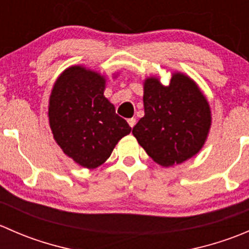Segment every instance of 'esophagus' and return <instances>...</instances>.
Returning a JSON list of instances; mask_svg holds the SVG:
<instances>
[{"instance_id": "obj_1", "label": "esophagus", "mask_w": 249, "mask_h": 249, "mask_svg": "<svg viewBox=\"0 0 249 249\" xmlns=\"http://www.w3.org/2000/svg\"><path fill=\"white\" fill-rule=\"evenodd\" d=\"M127 123H129L130 127H134L136 125V119L135 118H130V119H127Z\"/></svg>"}]
</instances>
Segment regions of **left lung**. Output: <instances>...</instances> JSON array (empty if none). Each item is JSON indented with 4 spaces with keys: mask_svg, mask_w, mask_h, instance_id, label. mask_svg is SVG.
Instances as JSON below:
<instances>
[{
    "mask_svg": "<svg viewBox=\"0 0 249 249\" xmlns=\"http://www.w3.org/2000/svg\"><path fill=\"white\" fill-rule=\"evenodd\" d=\"M144 117L132 134L147 154L162 167L182 164L201 150L212 114L199 85L182 72H173L169 85L158 77L143 82Z\"/></svg>",
    "mask_w": 249,
    "mask_h": 249,
    "instance_id": "8db88e82",
    "label": "left lung"
}]
</instances>
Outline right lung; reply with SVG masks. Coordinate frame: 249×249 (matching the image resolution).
I'll return each mask as SVG.
<instances>
[{
    "mask_svg": "<svg viewBox=\"0 0 249 249\" xmlns=\"http://www.w3.org/2000/svg\"><path fill=\"white\" fill-rule=\"evenodd\" d=\"M105 89L106 77L76 65L57 77L49 97L48 118L55 142L76 164L89 170L104 164L117 143L131 132L105 97Z\"/></svg>",
    "mask_w": 249,
    "mask_h": 249,
    "instance_id": "right-lung-1",
    "label": "right lung"
}]
</instances>
